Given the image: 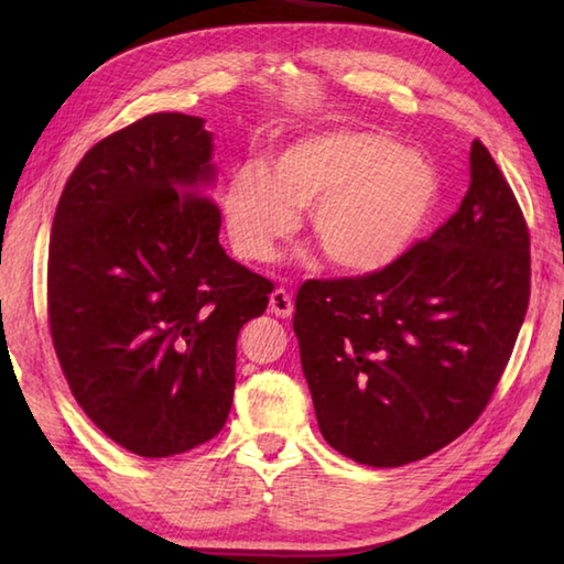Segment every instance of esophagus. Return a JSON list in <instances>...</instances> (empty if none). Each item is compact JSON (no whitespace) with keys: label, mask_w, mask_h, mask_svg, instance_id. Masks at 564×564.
<instances>
[{"label":"esophagus","mask_w":564,"mask_h":564,"mask_svg":"<svg viewBox=\"0 0 564 564\" xmlns=\"http://www.w3.org/2000/svg\"><path fill=\"white\" fill-rule=\"evenodd\" d=\"M269 310H271V315L281 317V319L291 317V315H293V301H291V295L285 293L283 289H275V291L271 293Z\"/></svg>","instance_id":"obj_1"}]
</instances>
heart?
I'll list each match as a JSON object with an SVG mask.
<instances>
[{
    "label": "heart",
    "mask_w": 564,
    "mask_h": 564,
    "mask_svg": "<svg viewBox=\"0 0 564 564\" xmlns=\"http://www.w3.org/2000/svg\"><path fill=\"white\" fill-rule=\"evenodd\" d=\"M441 182L424 154L361 128L297 138L227 182L223 213L235 251L269 261L307 208V237L332 269L366 275L410 249L434 213Z\"/></svg>",
    "instance_id": "obj_1"
}]
</instances>
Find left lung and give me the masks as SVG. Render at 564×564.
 <instances>
[{
  "mask_svg": "<svg viewBox=\"0 0 564 564\" xmlns=\"http://www.w3.org/2000/svg\"><path fill=\"white\" fill-rule=\"evenodd\" d=\"M529 247L511 186L475 140L470 188L426 242L376 273L303 283L293 329L334 451L400 467L475 424L529 310Z\"/></svg>",
  "mask_w": 564,
  "mask_h": 564,
  "instance_id": "1",
  "label": "left lung"
}]
</instances>
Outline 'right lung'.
<instances>
[{
  "label": "right lung",
  "mask_w": 564,
  "mask_h": 564,
  "mask_svg": "<svg viewBox=\"0 0 564 564\" xmlns=\"http://www.w3.org/2000/svg\"><path fill=\"white\" fill-rule=\"evenodd\" d=\"M152 113L69 174L47 251V315L69 390L142 458L210 441L235 392L237 334L273 283L225 254L213 133Z\"/></svg>",
  "instance_id": "1"
}]
</instances>
